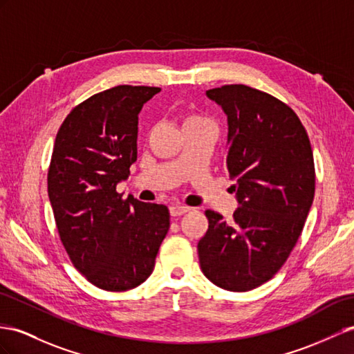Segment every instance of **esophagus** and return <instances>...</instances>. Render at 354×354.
<instances>
[{
  "label": "esophagus",
  "instance_id": "1",
  "mask_svg": "<svg viewBox=\"0 0 354 354\" xmlns=\"http://www.w3.org/2000/svg\"><path fill=\"white\" fill-rule=\"evenodd\" d=\"M188 211H189V207L184 206V205H171L170 206V215L171 216H180Z\"/></svg>",
  "mask_w": 354,
  "mask_h": 354
}]
</instances>
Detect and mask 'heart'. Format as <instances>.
Masks as SVG:
<instances>
[{"instance_id":"1","label":"heart","mask_w":354,"mask_h":354,"mask_svg":"<svg viewBox=\"0 0 354 354\" xmlns=\"http://www.w3.org/2000/svg\"><path fill=\"white\" fill-rule=\"evenodd\" d=\"M206 124H212L209 118H206L201 113H194V112L187 113L183 121L184 129H187V127H198V125H206Z\"/></svg>"}]
</instances>
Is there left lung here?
Segmentation results:
<instances>
[{
	"mask_svg": "<svg viewBox=\"0 0 354 354\" xmlns=\"http://www.w3.org/2000/svg\"><path fill=\"white\" fill-rule=\"evenodd\" d=\"M227 115V166L239 207L232 221L207 209L198 241L205 277L248 292L274 277L301 236L315 192L310 139L290 106L247 85L206 91Z\"/></svg>",
	"mask_w": 354,
	"mask_h": 354,
	"instance_id": "obj_1",
	"label": "left lung"
}]
</instances>
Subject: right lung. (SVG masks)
Wrapping results in <instances>:
<instances>
[{
	"mask_svg": "<svg viewBox=\"0 0 354 354\" xmlns=\"http://www.w3.org/2000/svg\"><path fill=\"white\" fill-rule=\"evenodd\" d=\"M160 91L120 85L94 94L71 109L53 145L48 194L59 239L73 266L107 292L147 281L170 227L167 206L116 193L138 160L139 112Z\"/></svg>",
	"mask_w": 354,
	"mask_h": 354,
	"instance_id": "right-lung-1",
	"label": "right lung"
}]
</instances>
